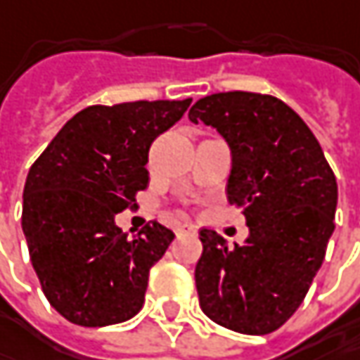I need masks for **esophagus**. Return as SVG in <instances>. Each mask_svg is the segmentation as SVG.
Here are the masks:
<instances>
[{
  "label": "esophagus",
  "mask_w": 360,
  "mask_h": 360,
  "mask_svg": "<svg viewBox=\"0 0 360 360\" xmlns=\"http://www.w3.org/2000/svg\"><path fill=\"white\" fill-rule=\"evenodd\" d=\"M175 231H177V236H195L197 227L193 224H179L175 227Z\"/></svg>",
  "instance_id": "34e87169"
}]
</instances>
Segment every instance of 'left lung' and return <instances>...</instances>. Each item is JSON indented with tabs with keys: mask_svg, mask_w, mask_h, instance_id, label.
Wrapping results in <instances>:
<instances>
[{
	"mask_svg": "<svg viewBox=\"0 0 360 360\" xmlns=\"http://www.w3.org/2000/svg\"><path fill=\"white\" fill-rule=\"evenodd\" d=\"M227 141V201L250 236L227 248L201 229L195 266L199 306L242 335H270L302 304L335 231L336 177L306 122L286 102L258 92H217L189 110Z\"/></svg>",
	"mask_w": 360,
	"mask_h": 360,
	"instance_id": "1",
	"label": "left lung"
}]
</instances>
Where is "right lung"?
I'll list each match as a JSON object with an SVG mask.
<instances>
[{
	"label": "right lung",
	"mask_w": 360,
	"mask_h": 360,
	"mask_svg": "<svg viewBox=\"0 0 360 360\" xmlns=\"http://www.w3.org/2000/svg\"><path fill=\"white\" fill-rule=\"evenodd\" d=\"M185 101L94 104L72 117L32 165L24 227L32 266L56 310L78 326L133 319L149 270L175 233L153 221L134 238L115 215L147 189L149 149L189 108Z\"/></svg>",
	"instance_id": "add662e5"
}]
</instances>
